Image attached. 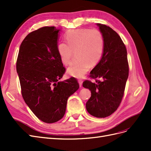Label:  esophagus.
<instances>
[{
  "label": "esophagus",
  "instance_id": "1",
  "mask_svg": "<svg viewBox=\"0 0 151 151\" xmlns=\"http://www.w3.org/2000/svg\"><path fill=\"white\" fill-rule=\"evenodd\" d=\"M78 82H79V84L80 87H82V85H83V81H82V80H79Z\"/></svg>",
  "mask_w": 151,
  "mask_h": 151
}]
</instances>
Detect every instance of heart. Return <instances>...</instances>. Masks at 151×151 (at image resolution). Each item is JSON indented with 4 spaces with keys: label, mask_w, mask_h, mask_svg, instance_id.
<instances>
[{
    "label": "heart",
    "mask_w": 151,
    "mask_h": 151,
    "mask_svg": "<svg viewBox=\"0 0 151 151\" xmlns=\"http://www.w3.org/2000/svg\"><path fill=\"white\" fill-rule=\"evenodd\" d=\"M65 42L57 44V50L63 65H68L74 55L76 58L68 68V74L77 78L83 77L90 67L101 61L104 50V39L98 29H70L64 35Z\"/></svg>",
    "instance_id": "obj_1"
}]
</instances>
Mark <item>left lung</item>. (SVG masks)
I'll return each mask as SVG.
<instances>
[{"label":"left lung","instance_id":"left-lung-1","mask_svg":"<svg viewBox=\"0 0 151 151\" xmlns=\"http://www.w3.org/2000/svg\"><path fill=\"white\" fill-rule=\"evenodd\" d=\"M104 39L101 61L90 72L96 83L86 80L83 86L88 88L91 96L86 103L87 111L97 118H105L115 112L124 95L129 66L127 52L120 36L110 27L97 24ZM101 78V81L96 78Z\"/></svg>","mask_w":151,"mask_h":151}]
</instances>
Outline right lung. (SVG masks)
Instances as JSON below:
<instances>
[{
    "instance_id": "right-lung-1",
    "label": "right lung",
    "mask_w": 151,
    "mask_h": 151,
    "mask_svg": "<svg viewBox=\"0 0 151 151\" xmlns=\"http://www.w3.org/2000/svg\"><path fill=\"white\" fill-rule=\"evenodd\" d=\"M59 31L45 26L31 32L21 44L16 62L22 98L47 123L62 119L68 97L79 88L74 77L58 81L65 72L57 50Z\"/></svg>"
}]
</instances>
